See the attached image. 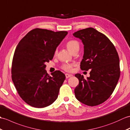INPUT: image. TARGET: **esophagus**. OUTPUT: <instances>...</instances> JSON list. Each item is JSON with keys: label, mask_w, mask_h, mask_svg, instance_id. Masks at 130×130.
Segmentation results:
<instances>
[{"label": "esophagus", "mask_w": 130, "mask_h": 130, "mask_svg": "<svg viewBox=\"0 0 130 130\" xmlns=\"http://www.w3.org/2000/svg\"><path fill=\"white\" fill-rule=\"evenodd\" d=\"M65 75H66V78H70V77H71L72 76V75L70 74H68V73H66Z\"/></svg>", "instance_id": "esophagus-1"}]
</instances>
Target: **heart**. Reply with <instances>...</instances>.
I'll list each match as a JSON object with an SVG mask.
<instances>
[{
  "mask_svg": "<svg viewBox=\"0 0 130 130\" xmlns=\"http://www.w3.org/2000/svg\"><path fill=\"white\" fill-rule=\"evenodd\" d=\"M66 47L68 48V50L70 51L72 53L74 51H78L79 48V43L76 40H70L66 43ZM57 54V50H56L55 52H54V55H56ZM73 67V64H71V63H64L63 64L61 68L62 70L66 72H71L72 70V68Z\"/></svg>",
  "mask_w": 130,
  "mask_h": 130,
  "instance_id": "1",
  "label": "heart"
}]
</instances>
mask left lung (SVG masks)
<instances>
[{"label": "left lung", "instance_id": "8db88e82", "mask_svg": "<svg viewBox=\"0 0 130 130\" xmlns=\"http://www.w3.org/2000/svg\"><path fill=\"white\" fill-rule=\"evenodd\" d=\"M84 45L83 58L80 68L90 70V76L75 74L79 85L74 89L76 99L83 104L94 106L101 104L113 93L120 76L119 57L115 47L105 34L93 28L73 34Z\"/></svg>", "mask_w": 130, "mask_h": 130}]
</instances>
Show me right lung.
<instances>
[{
    "label": "right lung",
    "instance_id": "right-lung-1",
    "mask_svg": "<svg viewBox=\"0 0 130 130\" xmlns=\"http://www.w3.org/2000/svg\"><path fill=\"white\" fill-rule=\"evenodd\" d=\"M67 31H54L36 28L17 45L11 66V78L22 100L34 107L43 108L53 103L58 96L66 76L60 71H45V62L53 59Z\"/></svg>",
    "mask_w": 130,
    "mask_h": 130
}]
</instances>
